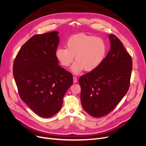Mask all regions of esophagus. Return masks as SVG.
Listing matches in <instances>:
<instances>
[{"label": "esophagus", "mask_w": 146, "mask_h": 146, "mask_svg": "<svg viewBox=\"0 0 146 146\" xmlns=\"http://www.w3.org/2000/svg\"><path fill=\"white\" fill-rule=\"evenodd\" d=\"M77 82H78V79H77V78L74 76V77H73V82H74V83H76Z\"/></svg>", "instance_id": "34e87169"}]
</instances>
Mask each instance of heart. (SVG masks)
Returning <instances> with one entry per match:
<instances>
[{
  "label": "heart",
  "instance_id": "heart-1",
  "mask_svg": "<svg viewBox=\"0 0 146 146\" xmlns=\"http://www.w3.org/2000/svg\"><path fill=\"white\" fill-rule=\"evenodd\" d=\"M107 53V45L104 39L91 35H79L68 40L67 48H59L55 52L58 61L64 67H68L77 61L71 68L74 74L84 69L91 72L98 68L104 61Z\"/></svg>",
  "mask_w": 146,
  "mask_h": 146
}]
</instances>
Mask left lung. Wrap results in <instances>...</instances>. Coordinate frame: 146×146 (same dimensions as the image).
Returning <instances> with one entry per match:
<instances>
[{
    "label": "left lung",
    "instance_id": "8db88e82",
    "mask_svg": "<svg viewBox=\"0 0 146 146\" xmlns=\"http://www.w3.org/2000/svg\"><path fill=\"white\" fill-rule=\"evenodd\" d=\"M111 49L100 66L80 76L83 109L94 117L108 114L126 95L130 85L132 59L121 41L109 35Z\"/></svg>",
    "mask_w": 146,
    "mask_h": 146
}]
</instances>
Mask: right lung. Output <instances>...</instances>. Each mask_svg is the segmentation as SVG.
Segmentation results:
<instances>
[{
  "instance_id": "obj_1",
  "label": "right lung",
  "mask_w": 146,
  "mask_h": 146,
  "mask_svg": "<svg viewBox=\"0 0 146 146\" xmlns=\"http://www.w3.org/2000/svg\"><path fill=\"white\" fill-rule=\"evenodd\" d=\"M58 32L35 35L21 46L13 64L20 98L36 114L48 118L61 110L73 76L58 65Z\"/></svg>"
}]
</instances>
